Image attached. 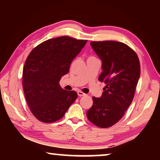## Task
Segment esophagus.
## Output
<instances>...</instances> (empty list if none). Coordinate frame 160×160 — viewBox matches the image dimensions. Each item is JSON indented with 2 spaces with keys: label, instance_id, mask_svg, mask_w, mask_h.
Here are the masks:
<instances>
[{
  "label": "esophagus",
  "instance_id": "esophagus-1",
  "mask_svg": "<svg viewBox=\"0 0 160 160\" xmlns=\"http://www.w3.org/2000/svg\"><path fill=\"white\" fill-rule=\"evenodd\" d=\"M78 96H79V97H82V96H85V94L83 93L82 91H78Z\"/></svg>",
  "mask_w": 160,
  "mask_h": 160
}]
</instances>
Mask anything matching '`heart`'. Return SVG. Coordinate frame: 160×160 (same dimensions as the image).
I'll return each mask as SVG.
<instances>
[{
  "mask_svg": "<svg viewBox=\"0 0 160 160\" xmlns=\"http://www.w3.org/2000/svg\"><path fill=\"white\" fill-rule=\"evenodd\" d=\"M90 57H92V56H90Z\"/></svg>",
  "mask_w": 160,
  "mask_h": 160,
  "instance_id": "1",
  "label": "heart"
}]
</instances>
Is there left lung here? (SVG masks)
Returning a JSON list of instances; mask_svg holds the SVG:
<instances>
[{
  "instance_id": "8db88e82",
  "label": "left lung",
  "mask_w": 160,
  "mask_h": 160,
  "mask_svg": "<svg viewBox=\"0 0 160 160\" xmlns=\"http://www.w3.org/2000/svg\"><path fill=\"white\" fill-rule=\"evenodd\" d=\"M102 62L100 82L106 84L99 98L87 112L90 122L99 128H109L123 117L133 99L140 74L136 53L128 45L113 41L91 42Z\"/></svg>"
}]
</instances>
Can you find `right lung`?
Returning a JSON list of instances; mask_svg holds the SVG:
<instances>
[{
    "label": "right lung",
    "mask_w": 160,
    "mask_h": 160,
    "mask_svg": "<svg viewBox=\"0 0 160 160\" xmlns=\"http://www.w3.org/2000/svg\"><path fill=\"white\" fill-rule=\"evenodd\" d=\"M87 40L63 36L48 39L35 47L26 59L22 85L27 103L38 120L52 123L63 117L78 97L59 85L72 60Z\"/></svg>",
    "instance_id": "add662e5"
}]
</instances>
